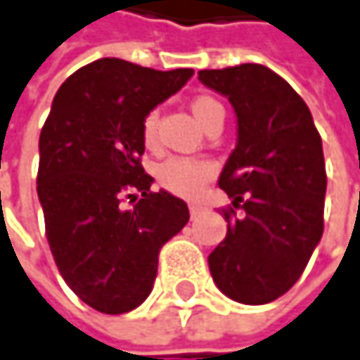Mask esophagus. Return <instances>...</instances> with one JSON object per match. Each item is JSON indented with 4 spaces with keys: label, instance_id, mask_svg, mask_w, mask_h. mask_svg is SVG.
Wrapping results in <instances>:
<instances>
[{
    "label": "esophagus",
    "instance_id": "1",
    "mask_svg": "<svg viewBox=\"0 0 360 360\" xmlns=\"http://www.w3.org/2000/svg\"><path fill=\"white\" fill-rule=\"evenodd\" d=\"M204 210H206V208H204L202 204H189V214H191V218H193V220H195L198 216H202Z\"/></svg>",
    "mask_w": 360,
    "mask_h": 360
}]
</instances>
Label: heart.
Here are the masks:
<instances>
[{
	"label": "heart",
	"mask_w": 360,
	"mask_h": 360,
	"mask_svg": "<svg viewBox=\"0 0 360 360\" xmlns=\"http://www.w3.org/2000/svg\"><path fill=\"white\" fill-rule=\"evenodd\" d=\"M191 113L195 115V119L206 127V123L212 117L224 113V111H222V105L218 101H214L212 96H198L191 103ZM156 123H158L156 111H150L142 121V140L148 148L156 144ZM210 175H212L210 162L183 158V156H171L156 167V181L171 193L183 195V198L195 195L204 187V183L208 181Z\"/></svg>",
	"instance_id": "obj_1"
}]
</instances>
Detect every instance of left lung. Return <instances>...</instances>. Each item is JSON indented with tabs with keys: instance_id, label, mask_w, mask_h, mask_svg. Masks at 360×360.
Masks as SVG:
<instances>
[{
	"instance_id": "obj_1",
	"label": "left lung",
	"mask_w": 360,
	"mask_h": 360,
	"mask_svg": "<svg viewBox=\"0 0 360 360\" xmlns=\"http://www.w3.org/2000/svg\"><path fill=\"white\" fill-rule=\"evenodd\" d=\"M198 78L229 98L239 125L218 179L233 200L222 210L226 237L208 266L229 299L264 305L292 288L321 239V138L305 101L266 65L202 70Z\"/></svg>"
}]
</instances>
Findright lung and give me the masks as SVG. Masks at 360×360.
Here are the masks:
<instances>
[{
	"mask_svg": "<svg viewBox=\"0 0 360 360\" xmlns=\"http://www.w3.org/2000/svg\"><path fill=\"white\" fill-rule=\"evenodd\" d=\"M191 76L96 59L61 84L41 129L37 191L51 253L68 286L101 313L146 301L160 247L189 220L183 200L150 189L140 158L144 117Z\"/></svg>",
	"mask_w": 360,
	"mask_h": 360,
	"instance_id": "right-lung-1",
	"label": "right lung"
}]
</instances>
